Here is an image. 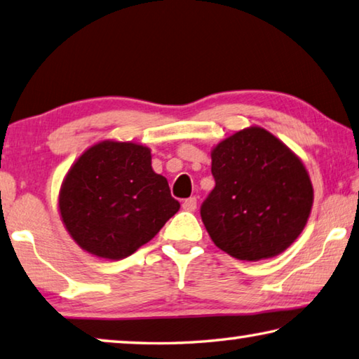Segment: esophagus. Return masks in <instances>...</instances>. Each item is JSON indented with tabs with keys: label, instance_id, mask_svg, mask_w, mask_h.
<instances>
[{
	"label": "esophagus",
	"instance_id": "34e87169",
	"mask_svg": "<svg viewBox=\"0 0 359 359\" xmlns=\"http://www.w3.org/2000/svg\"><path fill=\"white\" fill-rule=\"evenodd\" d=\"M182 207H184V210L194 212V210H196V207H198V201H196V198H188V199L182 202Z\"/></svg>",
	"mask_w": 359,
	"mask_h": 359
}]
</instances>
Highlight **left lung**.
<instances>
[{"label":"left lung","mask_w":359,"mask_h":359,"mask_svg":"<svg viewBox=\"0 0 359 359\" xmlns=\"http://www.w3.org/2000/svg\"><path fill=\"white\" fill-rule=\"evenodd\" d=\"M215 188L201 217L219 250L262 260L287 250L303 232L314 190L303 161L275 135L248 127L212 149Z\"/></svg>","instance_id":"left-lung-1"}]
</instances>
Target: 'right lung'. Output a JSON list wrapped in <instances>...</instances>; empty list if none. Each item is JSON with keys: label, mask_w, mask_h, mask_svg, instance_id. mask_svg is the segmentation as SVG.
Instances as JSON below:
<instances>
[{"label": "right lung", "mask_w": 359, "mask_h": 359, "mask_svg": "<svg viewBox=\"0 0 359 359\" xmlns=\"http://www.w3.org/2000/svg\"><path fill=\"white\" fill-rule=\"evenodd\" d=\"M57 207L81 250L119 260L151 242L180 204L166 177L152 169L151 149L107 140L86 149L69 169Z\"/></svg>", "instance_id": "add662e5"}]
</instances>
